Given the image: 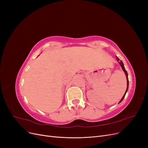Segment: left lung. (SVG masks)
<instances>
[{
	"mask_svg": "<svg viewBox=\"0 0 148 148\" xmlns=\"http://www.w3.org/2000/svg\"><path fill=\"white\" fill-rule=\"evenodd\" d=\"M116 59H117V60L119 62V63L120 64V65L121 67H122V70H123V71L125 72V75H126V77H127V90H126V91H125V94H124L123 96V97H122V99H121V100H120V101L119 102V103H120V102H122V101H123V98L125 97V95H126V93H127V91H128V83H129V82H128V73H127V71H126V70H125V66H124V65H123V64L122 61V60H120V59H119V58H118L117 57H116Z\"/></svg>",
	"mask_w": 148,
	"mask_h": 148,
	"instance_id": "obj_1",
	"label": "left lung"
}]
</instances>
